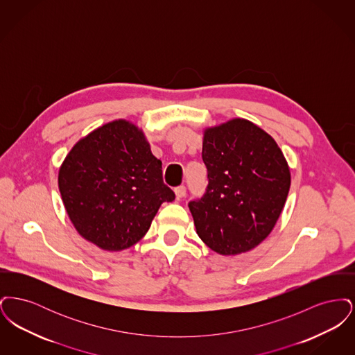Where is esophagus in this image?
<instances>
[{"mask_svg":"<svg viewBox=\"0 0 355 355\" xmlns=\"http://www.w3.org/2000/svg\"><path fill=\"white\" fill-rule=\"evenodd\" d=\"M174 191H175V196H177V198H178V200L184 198L186 196V187L184 185L175 187V189H174Z\"/></svg>","mask_w":355,"mask_h":355,"instance_id":"34e87169","label":"esophagus"}]
</instances>
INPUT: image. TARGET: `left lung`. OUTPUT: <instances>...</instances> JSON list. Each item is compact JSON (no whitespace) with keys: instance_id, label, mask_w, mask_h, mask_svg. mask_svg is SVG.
<instances>
[{"instance_id":"8db88e82","label":"left lung","mask_w":355,"mask_h":355,"mask_svg":"<svg viewBox=\"0 0 355 355\" xmlns=\"http://www.w3.org/2000/svg\"><path fill=\"white\" fill-rule=\"evenodd\" d=\"M202 159L209 185L202 198L189 202L197 234L222 255L252 250L286 202L291 180L284 153L259 126L233 119L205 129Z\"/></svg>"}]
</instances>
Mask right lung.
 Listing matches in <instances>:
<instances>
[{"label":"right lung","mask_w":355,"mask_h":355,"mask_svg":"<svg viewBox=\"0 0 355 355\" xmlns=\"http://www.w3.org/2000/svg\"><path fill=\"white\" fill-rule=\"evenodd\" d=\"M58 187L80 236L107 252L133 246L159 206L175 198L144 132L126 119L81 138L60 168Z\"/></svg>","instance_id":"obj_1"}]
</instances>
